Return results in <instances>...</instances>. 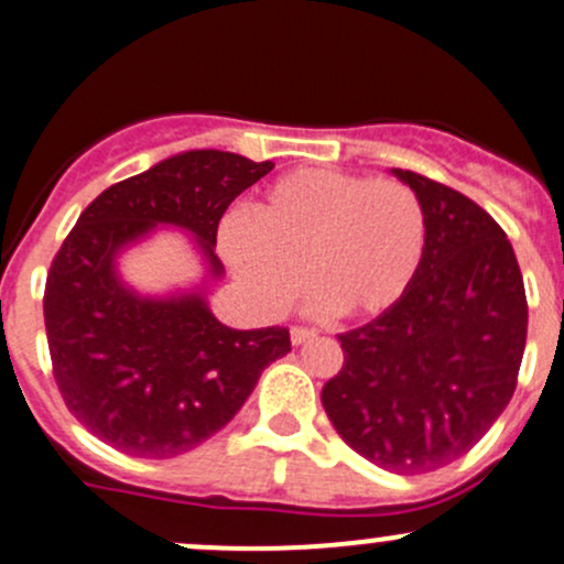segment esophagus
Masks as SVG:
<instances>
[{
  "instance_id": "esophagus-1",
  "label": "esophagus",
  "mask_w": 564,
  "mask_h": 564,
  "mask_svg": "<svg viewBox=\"0 0 564 564\" xmlns=\"http://www.w3.org/2000/svg\"><path fill=\"white\" fill-rule=\"evenodd\" d=\"M289 338H292L294 346H303V344H308V340H314L316 333H314V329H308V327H292Z\"/></svg>"
}]
</instances>
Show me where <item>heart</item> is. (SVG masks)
<instances>
[{"instance_id":"1","label":"heart","mask_w":564,"mask_h":564,"mask_svg":"<svg viewBox=\"0 0 564 564\" xmlns=\"http://www.w3.org/2000/svg\"><path fill=\"white\" fill-rule=\"evenodd\" d=\"M425 209L395 180L335 169H297L272 182L248 224L229 218L220 248L250 303L281 314L303 289L344 318L392 308L425 253Z\"/></svg>"}]
</instances>
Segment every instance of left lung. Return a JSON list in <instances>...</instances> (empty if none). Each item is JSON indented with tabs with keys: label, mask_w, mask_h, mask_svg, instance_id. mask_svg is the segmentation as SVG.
Wrapping results in <instances>:
<instances>
[{
	"label": "left lung",
	"mask_w": 564,
	"mask_h": 564,
	"mask_svg": "<svg viewBox=\"0 0 564 564\" xmlns=\"http://www.w3.org/2000/svg\"><path fill=\"white\" fill-rule=\"evenodd\" d=\"M425 209V253L403 297L338 335L322 390L340 440L382 469L420 475L469 453L510 403L527 294L502 226L453 187L390 169Z\"/></svg>",
	"instance_id": "8db88e82"
}]
</instances>
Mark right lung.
I'll use <instances>...</instances> for the list:
<instances>
[{
	"label": "right lung",
	"instance_id": "right-lung-1",
	"mask_svg": "<svg viewBox=\"0 0 564 564\" xmlns=\"http://www.w3.org/2000/svg\"><path fill=\"white\" fill-rule=\"evenodd\" d=\"M272 166L224 150L180 152L106 187L62 242L45 281V335L67 409L98 440L139 458L193 451L292 351L286 327H226L207 303L209 283L224 278L220 218ZM158 225L192 237L202 284L144 295L121 281V253Z\"/></svg>",
	"mask_w": 564,
	"mask_h": 564
}]
</instances>
